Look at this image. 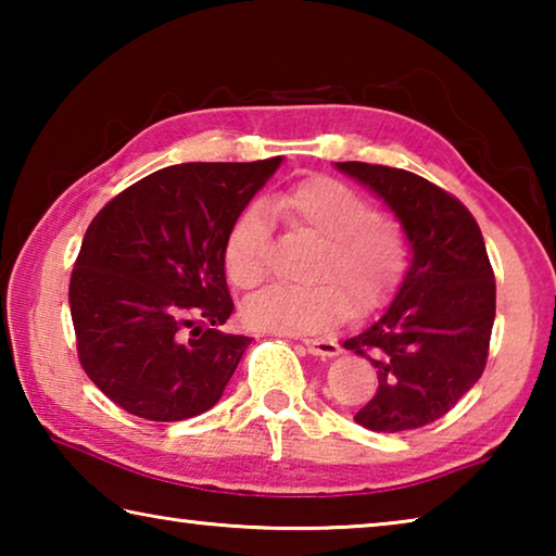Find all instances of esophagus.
Instances as JSON below:
<instances>
[{
  "instance_id": "obj_1",
  "label": "esophagus",
  "mask_w": 556,
  "mask_h": 556,
  "mask_svg": "<svg viewBox=\"0 0 556 556\" xmlns=\"http://www.w3.org/2000/svg\"><path fill=\"white\" fill-rule=\"evenodd\" d=\"M304 348L312 355H318V357H336L338 353H341V348H338V343L333 341H326V338H318V341H306Z\"/></svg>"
}]
</instances>
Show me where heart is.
I'll return each mask as SVG.
<instances>
[{
	"mask_svg": "<svg viewBox=\"0 0 556 556\" xmlns=\"http://www.w3.org/2000/svg\"><path fill=\"white\" fill-rule=\"evenodd\" d=\"M271 208L321 238L316 262L318 285H275L250 296L240 308L242 321L255 331L316 333L341 321L349 294L351 306L368 308L400 277L407 260L402 232L375 215L372 205L336 178L316 176L289 188ZM225 271L235 287L252 289L267 275L269 225L262 205L244 208L225 238Z\"/></svg>",
	"mask_w": 556,
	"mask_h": 556,
	"instance_id": "obj_1",
	"label": "heart"
}]
</instances>
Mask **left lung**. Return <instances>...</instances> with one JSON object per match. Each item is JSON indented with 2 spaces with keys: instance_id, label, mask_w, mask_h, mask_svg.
I'll return each mask as SVG.
<instances>
[{
  "instance_id": "1",
  "label": "left lung",
  "mask_w": 556,
  "mask_h": 556,
  "mask_svg": "<svg viewBox=\"0 0 556 556\" xmlns=\"http://www.w3.org/2000/svg\"><path fill=\"white\" fill-rule=\"evenodd\" d=\"M388 205L409 244L382 312L343 348L370 361L378 392L355 414L370 431L431 425L481 380L495 321V277L466 205L404 168L336 162Z\"/></svg>"
}]
</instances>
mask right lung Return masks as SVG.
<instances>
[{"label":"right lung","mask_w":556,"mask_h":556,"mask_svg":"<svg viewBox=\"0 0 556 556\" xmlns=\"http://www.w3.org/2000/svg\"><path fill=\"white\" fill-rule=\"evenodd\" d=\"M281 156L176 164L115 195L83 238L71 318L88 378L122 409L181 421L223 397L252 338L232 314L225 238Z\"/></svg>","instance_id":"right-lung-1"}]
</instances>
